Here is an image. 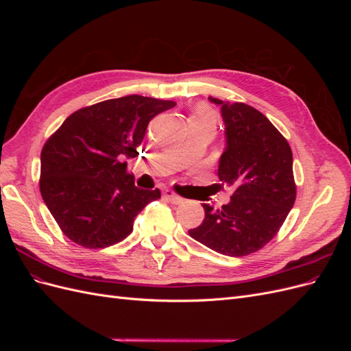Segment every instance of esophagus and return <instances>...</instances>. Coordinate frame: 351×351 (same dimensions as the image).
Masks as SVG:
<instances>
[{"instance_id": "esophagus-1", "label": "esophagus", "mask_w": 351, "mask_h": 351, "mask_svg": "<svg viewBox=\"0 0 351 351\" xmlns=\"http://www.w3.org/2000/svg\"><path fill=\"white\" fill-rule=\"evenodd\" d=\"M162 196L167 199V200H169L171 202V204H174V205H180L183 202V199L180 197V196H177L174 192H171V190H165V192L162 193Z\"/></svg>"}]
</instances>
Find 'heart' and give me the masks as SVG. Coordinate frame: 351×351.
<instances>
[{"instance_id":"b5f03b06","label":"heart","mask_w":351,"mask_h":351,"mask_svg":"<svg viewBox=\"0 0 351 351\" xmlns=\"http://www.w3.org/2000/svg\"><path fill=\"white\" fill-rule=\"evenodd\" d=\"M195 123H208L215 129V124H217L215 114L212 112L208 107H204V105H202V107H199L195 111L192 120H190V124H195Z\"/></svg>"}]
</instances>
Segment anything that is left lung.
<instances>
[{
  "mask_svg": "<svg viewBox=\"0 0 351 351\" xmlns=\"http://www.w3.org/2000/svg\"><path fill=\"white\" fill-rule=\"evenodd\" d=\"M226 149L219 158L221 187L232 190L227 205L204 204L205 219L190 237L232 258L258 252L280 231L295 200L293 154L285 137L258 110L243 102H224Z\"/></svg>",
  "mask_w": 351,
  "mask_h": 351,
  "instance_id": "1",
  "label": "left lung"
}]
</instances>
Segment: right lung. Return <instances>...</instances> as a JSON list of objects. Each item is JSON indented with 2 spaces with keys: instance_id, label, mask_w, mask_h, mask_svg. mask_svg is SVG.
<instances>
[{
  "instance_id": "right-lung-1",
  "label": "right lung",
  "mask_w": 351,
  "mask_h": 351,
  "mask_svg": "<svg viewBox=\"0 0 351 351\" xmlns=\"http://www.w3.org/2000/svg\"><path fill=\"white\" fill-rule=\"evenodd\" d=\"M174 101L129 95L67 117L40 152L39 189L61 231L79 246L102 249L133 231L159 189L134 186L125 156H136L147 124Z\"/></svg>"
}]
</instances>
